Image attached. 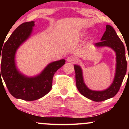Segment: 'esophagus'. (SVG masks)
<instances>
[{"label": "esophagus", "instance_id": "34e87169", "mask_svg": "<svg viewBox=\"0 0 129 129\" xmlns=\"http://www.w3.org/2000/svg\"><path fill=\"white\" fill-rule=\"evenodd\" d=\"M67 60L72 63H76L78 62V59H77L76 57H74V56H70V57H67Z\"/></svg>", "mask_w": 129, "mask_h": 129}]
</instances>
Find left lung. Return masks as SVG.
Segmentation results:
<instances>
[{
  "label": "left lung",
  "instance_id": "obj_1",
  "mask_svg": "<svg viewBox=\"0 0 129 129\" xmlns=\"http://www.w3.org/2000/svg\"><path fill=\"white\" fill-rule=\"evenodd\" d=\"M96 47L107 46L112 48L116 53V71L114 81L109 88L104 91H93L88 89L84 84L82 73L79 66L75 65V78L77 88L84 96L96 102L103 101L115 96L118 92L127 72V60L125 59V47L116 31L112 26L107 25L106 31L101 42L95 44ZM129 72V69H128Z\"/></svg>",
  "mask_w": 129,
  "mask_h": 129
}]
</instances>
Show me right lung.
<instances>
[{"instance_id":"add662e5","label":"right lung","mask_w":129,"mask_h":129,"mask_svg":"<svg viewBox=\"0 0 129 129\" xmlns=\"http://www.w3.org/2000/svg\"><path fill=\"white\" fill-rule=\"evenodd\" d=\"M34 25V21L24 22L20 25L5 43L3 50L0 51V57L2 56L0 81H2V76L11 95L25 101L38 100L49 92L52 87L54 73L66 62L64 59L53 62L44 69L41 75L35 78H26L17 70L14 63L16 51L30 36Z\"/></svg>"}]
</instances>
